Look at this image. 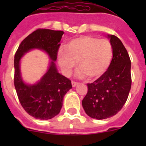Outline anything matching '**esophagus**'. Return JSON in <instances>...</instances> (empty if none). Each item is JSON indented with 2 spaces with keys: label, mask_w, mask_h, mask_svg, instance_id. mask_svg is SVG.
I'll list each match as a JSON object with an SVG mask.
<instances>
[{
  "label": "esophagus",
  "mask_w": 146,
  "mask_h": 146,
  "mask_svg": "<svg viewBox=\"0 0 146 146\" xmlns=\"http://www.w3.org/2000/svg\"><path fill=\"white\" fill-rule=\"evenodd\" d=\"M72 87H75V86H77V85H78V82H74V81H72Z\"/></svg>",
  "instance_id": "1"
}]
</instances>
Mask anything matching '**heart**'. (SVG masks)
<instances>
[{
	"mask_svg": "<svg viewBox=\"0 0 146 146\" xmlns=\"http://www.w3.org/2000/svg\"><path fill=\"white\" fill-rule=\"evenodd\" d=\"M113 58V49L107 39L82 36L71 40L60 50L58 60L66 75H69L77 65V76L95 80L104 74Z\"/></svg>",
	"mask_w": 146,
	"mask_h": 146,
	"instance_id": "heart-1",
	"label": "heart"
}]
</instances>
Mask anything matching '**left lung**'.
<instances>
[{"mask_svg":"<svg viewBox=\"0 0 146 146\" xmlns=\"http://www.w3.org/2000/svg\"><path fill=\"white\" fill-rule=\"evenodd\" d=\"M113 49V59L104 74L88 83V93L82 104L86 114L102 120L118 113L126 103L131 85V60L121 40L108 35Z\"/></svg>","mask_w":146,"mask_h":146,"instance_id":"obj_1","label":"left lung"}]
</instances>
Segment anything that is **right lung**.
I'll list each match as a JSON object with an SVG mask.
<instances>
[{
    "instance_id": "add662e5",
    "label": "right lung",
    "mask_w": 146,
    "mask_h": 146,
    "mask_svg": "<svg viewBox=\"0 0 146 146\" xmlns=\"http://www.w3.org/2000/svg\"><path fill=\"white\" fill-rule=\"evenodd\" d=\"M64 33L61 31L36 30L23 40L15 53V87L18 99L25 111L35 118L48 120L57 115L65 94L72 87L70 80L59 73L55 64ZM34 48L46 52L51 60L40 80L34 84H28L21 77L20 60L25 53Z\"/></svg>"
}]
</instances>
